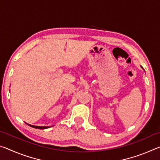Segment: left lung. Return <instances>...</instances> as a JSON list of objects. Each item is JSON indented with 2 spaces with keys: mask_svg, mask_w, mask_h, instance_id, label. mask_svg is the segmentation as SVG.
Listing matches in <instances>:
<instances>
[{
  "mask_svg": "<svg viewBox=\"0 0 160 160\" xmlns=\"http://www.w3.org/2000/svg\"><path fill=\"white\" fill-rule=\"evenodd\" d=\"M141 68H142V66H141Z\"/></svg>",
  "mask_w": 160,
  "mask_h": 160,
  "instance_id": "left-lung-1",
  "label": "left lung"
}]
</instances>
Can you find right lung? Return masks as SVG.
I'll use <instances>...</instances> for the list:
<instances>
[{"mask_svg": "<svg viewBox=\"0 0 160 160\" xmlns=\"http://www.w3.org/2000/svg\"><path fill=\"white\" fill-rule=\"evenodd\" d=\"M29 126L32 127V128H38V129H46V128H49V126H32L30 125V124H28Z\"/></svg>", "mask_w": 160, "mask_h": 160, "instance_id": "add662e5", "label": "right lung"}]
</instances>
